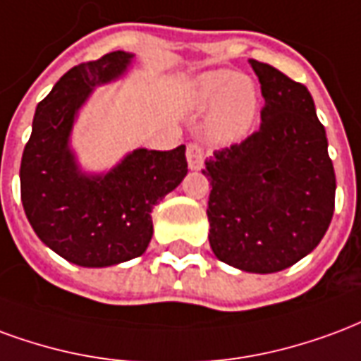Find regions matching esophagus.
<instances>
[{
    "label": "esophagus",
    "mask_w": 361,
    "mask_h": 361,
    "mask_svg": "<svg viewBox=\"0 0 361 361\" xmlns=\"http://www.w3.org/2000/svg\"><path fill=\"white\" fill-rule=\"evenodd\" d=\"M186 159H188V167L194 171H198L204 167V149L198 142H190L186 148Z\"/></svg>",
    "instance_id": "1"
}]
</instances>
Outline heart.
Listing matches in <instances>:
<instances>
[{
	"label": "heart",
	"instance_id": "obj_1",
	"mask_svg": "<svg viewBox=\"0 0 361 361\" xmlns=\"http://www.w3.org/2000/svg\"><path fill=\"white\" fill-rule=\"evenodd\" d=\"M188 104L196 109L213 107L209 134L219 142L238 140L254 125L257 113L256 84L231 71H209L188 86Z\"/></svg>",
	"mask_w": 361,
	"mask_h": 361
}]
</instances>
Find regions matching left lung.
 <instances>
[{"label":"left lung","instance_id":"1","mask_svg":"<svg viewBox=\"0 0 361 361\" xmlns=\"http://www.w3.org/2000/svg\"><path fill=\"white\" fill-rule=\"evenodd\" d=\"M262 84V123L206 159L209 244L221 262L277 273L321 242L335 212V169L312 94L273 65L248 59Z\"/></svg>","mask_w":361,"mask_h":361}]
</instances>
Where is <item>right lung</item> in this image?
Instances as JSON below:
<instances>
[{
    "instance_id": "right-lung-1",
    "label": "right lung",
    "mask_w": 361,
    "mask_h": 361,
    "mask_svg": "<svg viewBox=\"0 0 361 361\" xmlns=\"http://www.w3.org/2000/svg\"><path fill=\"white\" fill-rule=\"evenodd\" d=\"M130 54L111 51L76 65L42 99L20 161V200L34 233L55 254L82 267H107L142 256L154 225L152 209L186 169V146L136 149L105 177L76 171L69 134L76 109L97 84L126 69Z\"/></svg>"
}]
</instances>
